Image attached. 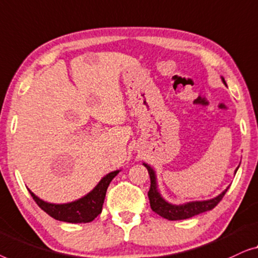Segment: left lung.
Here are the masks:
<instances>
[{"mask_svg": "<svg viewBox=\"0 0 258 258\" xmlns=\"http://www.w3.org/2000/svg\"><path fill=\"white\" fill-rule=\"evenodd\" d=\"M222 82L226 84V81L222 78ZM146 167L148 170V174H150L151 177V188L150 191H148V199H150V205L151 208L153 212H155L158 215H160L164 219H167L169 221H176V220H184L189 219V217H193L195 215H199V214L208 212V210H212L214 207L217 206L224 194L227 193V189H224L222 193L217 195L216 198L210 199V200H205V201H191L183 203V205H173V203H169L166 201L164 198L161 197L160 191L158 189V182H157V175H155L154 169L152 168L150 165L143 164ZM237 169L235 170V174H236Z\"/></svg>", "mask_w": 258, "mask_h": 258, "instance_id": "8db88e82", "label": "left lung"}]
</instances>
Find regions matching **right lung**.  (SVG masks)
<instances>
[{
    "instance_id": "obj_1",
    "label": "right lung",
    "mask_w": 258,
    "mask_h": 258,
    "mask_svg": "<svg viewBox=\"0 0 258 258\" xmlns=\"http://www.w3.org/2000/svg\"><path fill=\"white\" fill-rule=\"evenodd\" d=\"M119 172L120 170H114L106 174L89 194L69 203H50L43 201L42 199L36 197L30 189L28 190L39 208L55 220L69 223H88L93 221L101 213L108 184Z\"/></svg>"
}]
</instances>
